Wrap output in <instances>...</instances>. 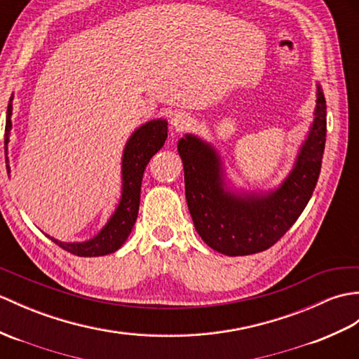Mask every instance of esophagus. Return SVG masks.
<instances>
[{"instance_id": "1", "label": "esophagus", "mask_w": 359, "mask_h": 359, "mask_svg": "<svg viewBox=\"0 0 359 359\" xmlns=\"http://www.w3.org/2000/svg\"><path fill=\"white\" fill-rule=\"evenodd\" d=\"M189 123H191V118H189V116H188L187 113L177 111V113L172 114L171 125H172V128L176 130V131L187 130V128L189 127Z\"/></svg>"}]
</instances>
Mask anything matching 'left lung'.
Listing matches in <instances>:
<instances>
[{
	"instance_id": "left-lung-1",
	"label": "left lung",
	"mask_w": 359,
	"mask_h": 359,
	"mask_svg": "<svg viewBox=\"0 0 359 359\" xmlns=\"http://www.w3.org/2000/svg\"><path fill=\"white\" fill-rule=\"evenodd\" d=\"M326 99L316 86L315 119L292 171L268 194H236L224 185L217 151L197 136L177 144L185 172V196L196 231L224 255L266 251L286 234L309 202L320 177L326 145Z\"/></svg>"
}]
</instances>
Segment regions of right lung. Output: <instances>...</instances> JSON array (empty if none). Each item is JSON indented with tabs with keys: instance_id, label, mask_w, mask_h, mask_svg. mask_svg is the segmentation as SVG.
Listing matches in <instances>:
<instances>
[{
	"instance_id": "obj_1",
	"label": "right lung",
	"mask_w": 359,
	"mask_h": 359,
	"mask_svg": "<svg viewBox=\"0 0 359 359\" xmlns=\"http://www.w3.org/2000/svg\"><path fill=\"white\" fill-rule=\"evenodd\" d=\"M12 97L7 105L6 118V136H4V151L7 156V144H9V135L12 128ZM166 136H168V123L162 119H156L142 125L131 137L123 149L122 157V197L116 208L111 219L107 222L101 232L91 240L82 241V243H64V241L48 237L55 243L62 248L64 251L78 257H99L111 254L125 243L130 232L135 226L139 202H140V185L142 176L149 159L163 147ZM6 168L11 172L9 159L6 157Z\"/></svg>"
}]
</instances>
